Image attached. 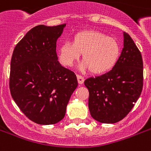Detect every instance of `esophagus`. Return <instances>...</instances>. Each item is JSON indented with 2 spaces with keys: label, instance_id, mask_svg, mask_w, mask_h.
I'll return each mask as SVG.
<instances>
[{
  "label": "esophagus",
  "instance_id": "34e87169",
  "mask_svg": "<svg viewBox=\"0 0 151 151\" xmlns=\"http://www.w3.org/2000/svg\"><path fill=\"white\" fill-rule=\"evenodd\" d=\"M77 78H78V83H79L80 85H82L83 83H84V81H85V78L81 75H77Z\"/></svg>",
  "mask_w": 151,
  "mask_h": 151
}]
</instances>
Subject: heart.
<instances>
[{"instance_id":"1","label":"heart","mask_w":151,"mask_h":151,"mask_svg":"<svg viewBox=\"0 0 151 151\" xmlns=\"http://www.w3.org/2000/svg\"><path fill=\"white\" fill-rule=\"evenodd\" d=\"M82 54L84 61L79 68L94 74H102L114 67L119 59L121 48L117 40L100 32L83 30L73 36L72 42L66 41L59 47L60 63L72 66Z\"/></svg>"}]
</instances>
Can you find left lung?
<instances>
[{"mask_svg":"<svg viewBox=\"0 0 151 151\" xmlns=\"http://www.w3.org/2000/svg\"><path fill=\"white\" fill-rule=\"evenodd\" d=\"M114 67L107 73L85 81L89 92L88 108L97 122L114 124L129 114L143 89L142 55L129 34Z\"/></svg>","mask_w":151,"mask_h":151,"instance_id":"8db88e82","label":"left lung"}]
</instances>
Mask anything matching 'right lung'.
<instances>
[{"label":"right lung","instance_id":"add662e5","mask_svg":"<svg viewBox=\"0 0 151 151\" xmlns=\"http://www.w3.org/2000/svg\"><path fill=\"white\" fill-rule=\"evenodd\" d=\"M65 27L38 25L27 32L13 51L11 95L21 111L37 124L60 122L78 87L75 73L62 66L57 57V39Z\"/></svg>","mask_w":151,"mask_h":151}]
</instances>
